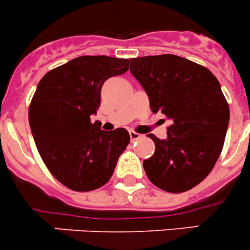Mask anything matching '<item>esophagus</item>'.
<instances>
[{"label": "esophagus", "mask_w": 250, "mask_h": 250, "mask_svg": "<svg viewBox=\"0 0 250 250\" xmlns=\"http://www.w3.org/2000/svg\"><path fill=\"white\" fill-rule=\"evenodd\" d=\"M129 135H130V139H132V140H137V139H140V138H142V134L134 132V130H130Z\"/></svg>", "instance_id": "esophagus-1"}]
</instances>
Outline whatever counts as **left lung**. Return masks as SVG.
I'll use <instances>...</instances> for the list:
<instances>
[{"label": "left lung", "instance_id": "obj_1", "mask_svg": "<svg viewBox=\"0 0 250 250\" xmlns=\"http://www.w3.org/2000/svg\"><path fill=\"white\" fill-rule=\"evenodd\" d=\"M154 113L171 120L166 139L149 134L155 152L144 160L152 184L169 193L192 189L211 172L224 147L229 108L219 81L208 68L176 55L130 58Z\"/></svg>", "mask_w": 250, "mask_h": 250}]
</instances>
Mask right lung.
<instances>
[{"label": "right lung", "mask_w": 250, "mask_h": 250, "mask_svg": "<svg viewBox=\"0 0 250 250\" xmlns=\"http://www.w3.org/2000/svg\"><path fill=\"white\" fill-rule=\"evenodd\" d=\"M128 68V58L81 56L39 82L29 106V125L43 164L69 189L89 192L107 183L129 144L127 129L107 132L90 121L106 79Z\"/></svg>", "instance_id": "add662e5"}]
</instances>
